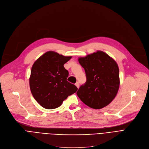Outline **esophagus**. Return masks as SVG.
Instances as JSON below:
<instances>
[{"instance_id": "esophagus-1", "label": "esophagus", "mask_w": 149, "mask_h": 149, "mask_svg": "<svg viewBox=\"0 0 149 149\" xmlns=\"http://www.w3.org/2000/svg\"><path fill=\"white\" fill-rule=\"evenodd\" d=\"M75 86H77V87L78 88H79V87H80V84H79V83L78 82H77L76 83H75Z\"/></svg>"}]
</instances>
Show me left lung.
<instances>
[{
	"label": "left lung",
	"mask_w": 149,
	"mask_h": 149,
	"mask_svg": "<svg viewBox=\"0 0 149 149\" xmlns=\"http://www.w3.org/2000/svg\"><path fill=\"white\" fill-rule=\"evenodd\" d=\"M78 62L85 70L86 82L77 95L89 107H106L114 100L119 88V69L116 62L102 51L80 57Z\"/></svg>",
	"instance_id": "8db88e82"
}]
</instances>
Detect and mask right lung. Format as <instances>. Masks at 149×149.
I'll list each match as a JSON object with an SVG mask.
<instances>
[{"label": "right lung", "mask_w": 149, "mask_h": 149, "mask_svg": "<svg viewBox=\"0 0 149 149\" xmlns=\"http://www.w3.org/2000/svg\"><path fill=\"white\" fill-rule=\"evenodd\" d=\"M71 57L49 51L33 63L29 78L30 88L35 100L44 108L52 110L60 107L78 90L67 81L69 73L63 66Z\"/></svg>", "instance_id": "obj_1"}]
</instances>
